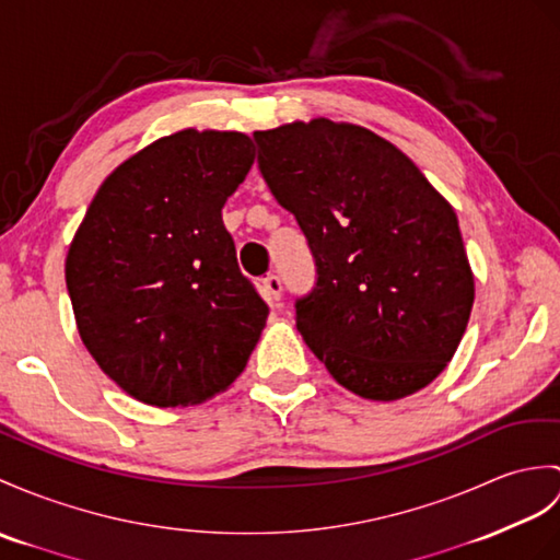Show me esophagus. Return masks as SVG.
<instances>
[{
    "instance_id": "esophagus-1",
    "label": "esophagus",
    "mask_w": 560,
    "mask_h": 560,
    "mask_svg": "<svg viewBox=\"0 0 560 560\" xmlns=\"http://www.w3.org/2000/svg\"><path fill=\"white\" fill-rule=\"evenodd\" d=\"M259 289H262V295L269 305H279V301H281V279L279 277H275V275L265 277Z\"/></svg>"
}]
</instances>
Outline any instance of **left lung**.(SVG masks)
<instances>
[{"label": "left lung", "mask_w": 560, "mask_h": 560, "mask_svg": "<svg viewBox=\"0 0 560 560\" xmlns=\"http://www.w3.org/2000/svg\"><path fill=\"white\" fill-rule=\"evenodd\" d=\"M259 172L301 224L317 283L295 303L336 382L398 400L446 370L475 303L458 217L415 162L355 124L255 131Z\"/></svg>", "instance_id": "left-lung-1"}]
</instances>
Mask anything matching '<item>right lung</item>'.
Returning a JSON list of instances; mask_svg holds the SVG:
<instances>
[{
  "mask_svg": "<svg viewBox=\"0 0 560 560\" xmlns=\"http://www.w3.org/2000/svg\"><path fill=\"white\" fill-rule=\"evenodd\" d=\"M255 162L250 136H164L102 180L67 255L78 334L128 396L186 408L236 382L269 310L241 275L221 207Z\"/></svg>",
  "mask_w": 560,
  "mask_h": 560,
  "instance_id": "1",
  "label": "right lung"
}]
</instances>
